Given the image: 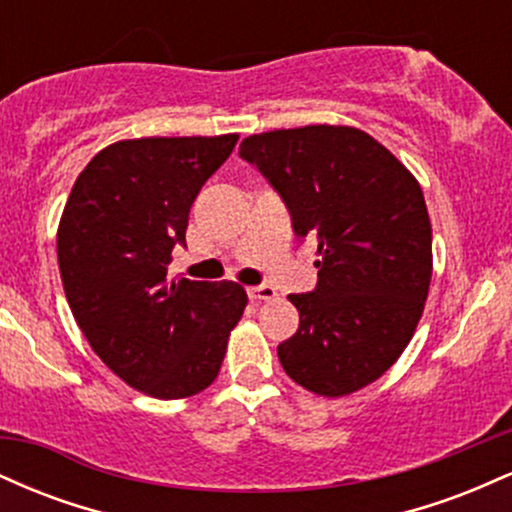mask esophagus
Segmentation results:
<instances>
[{"mask_svg":"<svg viewBox=\"0 0 512 512\" xmlns=\"http://www.w3.org/2000/svg\"><path fill=\"white\" fill-rule=\"evenodd\" d=\"M248 296L257 303L272 301V298H276V289H274V286H269V284H257V286H250Z\"/></svg>","mask_w":512,"mask_h":512,"instance_id":"esophagus-1","label":"esophagus"}]
</instances>
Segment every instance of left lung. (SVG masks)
I'll return each instance as SVG.
<instances>
[{"label":"left lung","mask_w":512,"mask_h":512,"mask_svg":"<svg viewBox=\"0 0 512 512\" xmlns=\"http://www.w3.org/2000/svg\"><path fill=\"white\" fill-rule=\"evenodd\" d=\"M240 158L315 240L317 284L291 293L301 322L276 346L305 390L342 397L378 380L416 330L431 284V221L419 182L354 127L310 125L252 134Z\"/></svg>","instance_id":"1"}]
</instances>
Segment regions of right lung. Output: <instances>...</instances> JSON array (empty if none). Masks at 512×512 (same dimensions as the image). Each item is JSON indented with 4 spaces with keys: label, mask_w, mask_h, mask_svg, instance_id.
I'll list each match as a JSON object with an SVG mask.
<instances>
[{
    "label": "right lung",
    "mask_w": 512,
    "mask_h": 512,
    "mask_svg": "<svg viewBox=\"0 0 512 512\" xmlns=\"http://www.w3.org/2000/svg\"><path fill=\"white\" fill-rule=\"evenodd\" d=\"M236 142L238 134L110 144L64 207L57 260L69 308L105 366L151 397L182 399L214 383L248 305L236 281H166L192 202Z\"/></svg>",
    "instance_id": "right-lung-1"
}]
</instances>
